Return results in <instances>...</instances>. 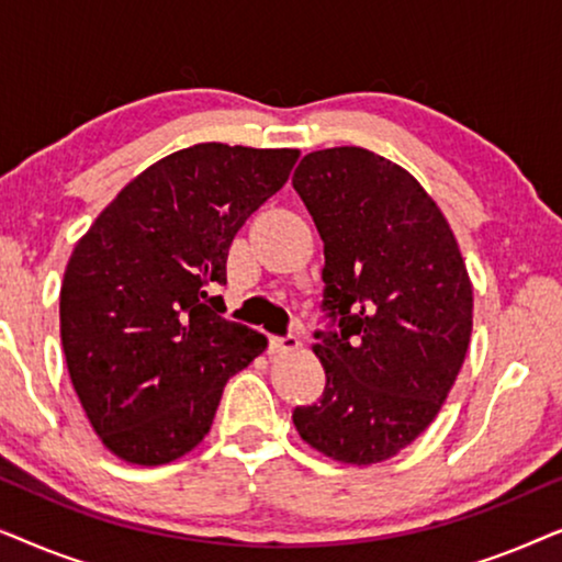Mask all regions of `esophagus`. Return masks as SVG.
Listing matches in <instances>:
<instances>
[{"mask_svg": "<svg viewBox=\"0 0 562 562\" xmlns=\"http://www.w3.org/2000/svg\"><path fill=\"white\" fill-rule=\"evenodd\" d=\"M268 345H271V352H294V350H299V337H294V335L271 337Z\"/></svg>", "mask_w": 562, "mask_h": 562, "instance_id": "esophagus-1", "label": "esophagus"}]
</instances>
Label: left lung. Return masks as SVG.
Segmentation results:
<instances>
[{
  "instance_id": "left-lung-1",
  "label": "left lung",
  "mask_w": 562,
  "mask_h": 562,
  "mask_svg": "<svg viewBox=\"0 0 562 562\" xmlns=\"http://www.w3.org/2000/svg\"><path fill=\"white\" fill-rule=\"evenodd\" d=\"M296 194L325 243L314 356L327 383L296 406L306 445L373 465L412 445L440 412L473 329V289L452 229L402 166L356 145L314 150Z\"/></svg>"
}]
</instances>
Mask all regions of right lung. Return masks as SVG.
<instances>
[{"label": "right lung", "mask_w": 562, "mask_h": 562, "mask_svg": "<svg viewBox=\"0 0 562 562\" xmlns=\"http://www.w3.org/2000/svg\"><path fill=\"white\" fill-rule=\"evenodd\" d=\"M299 150L199 143L127 183L76 243L60 342L104 448L164 465L210 432L229 375L266 335L220 314L237 229L286 183Z\"/></svg>", "instance_id": "add662e5"}]
</instances>
